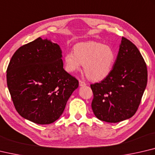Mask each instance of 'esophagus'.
Masks as SVG:
<instances>
[{"mask_svg":"<svg viewBox=\"0 0 155 155\" xmlns=\"http://www.w3.org/2000/svg\"><path fill=\"white\" fill-rule=\"evenodd\" d=\"M86 85V83L85 82H83L82 81H79V86L80 87H84Z\"/></svg>","mask_w":155,"mask_h":155,"instance_id":"esophagus-1","label":"esophagus"}]
</instances>
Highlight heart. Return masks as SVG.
<instances>
[{
  "label": "heart",
  "mask_w": 155,
  "mask_h": 155,
  "mask_svg": "<svg viewBox=\"0 0 155 155\" xmlns=\"http://www.w3.org/2000/svg\"><path fill=\"white\" fill-rule=\"evenodd\" d=\"M116 60V54L111 47L97 42H85L74 46V51L65 54L64 62L67 72L72 73L83 70L89 79L99 81L111 72Z\"/></svg>",
  "instance_id": "1"
}]
</instances>
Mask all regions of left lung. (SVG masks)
Returning <instances> with one entry per match:
<instances>
[{
	"label": "left lung",
	"mask_w": 155,
	"mask_h": 155,
	"mask_svg": "<svg viewBox=\"0 0 155 155\" xmlns=\"http://www.w3.org/2000/svg\"><path fill=\"white\" fill-rule=\"evenodd\" d=\"M146 63L138 49L122 37L113 68L100 83L91 85L93 112L98 119L118 123L136 113L147 85Z\"/></svg>",
	"instance_id": "obj_1"
}]
</instances>
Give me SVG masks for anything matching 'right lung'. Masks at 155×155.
Returning <instances> with one entry per match:
<instances>
[{
	"instance_id": "obj_1",
	"label": "right lung",
	"mask_w": 155,
	"mask_h": 155,
	"mask_svg": "<svg viewBox=\"0 0 155 155\" xmlns=\"http://www.w3.org/2000/svg\"><path fill=\"white\" fill-rule=\"evenodd\" d=\"M57 43L41 37L16 51L7 70V83L16 110L36 124L58 120L78 81L64 69Z\"/></svg>"
}]
</instances>
